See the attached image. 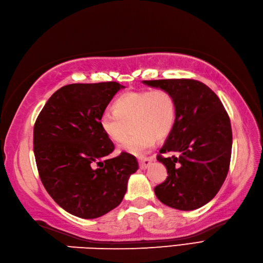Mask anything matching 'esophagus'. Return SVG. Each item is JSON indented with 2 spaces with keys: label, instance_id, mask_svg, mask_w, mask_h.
Returning <instances> with one entry per match:
<instances>
[{
  "label": "esophagus",
  "instance_id": "34e87169",
  "mask_svg": "<svg viewBox=\"0 0 263 263\" xmlns=\"http://www.w3.org/2000/svg\"><path fill=\"white\" fill-rule=\"evenodd\" d=\"M151 162H152V159H151V158H140V159H139L140 169H141V170L147 169V167L150 166Z\"/></svg>",
  "mask_w": 263,
  "mask_h": 263
}]
</instances>
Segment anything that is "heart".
Segmentation results:
<instances>
[{
  "mask_svg": "<svg viewBox=\"0 0 263 263\" xmlns=\"http://www.w3.org/2000/svg\"><path fill=\"white\" fill-rule=\"evenodd\" d=\"M177 118V102L173 94L164 89L127 92L117 99L113 113L104 112L100 126L116 143L123 142L130 125L133 133L121 149L134 156H142L157 140L169 136Z\"/></svg>",
  "mask_w": 263,
  "mask_h": 263,
  "instance_id": "1",
  "label": "heart"
}]
</instances>
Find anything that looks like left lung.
<instances>
[{
  "instance_id": "8db88e82",
  "label": "left lung",
  "mask_w": 263,
  "mask_h": 263,
  "mask_svg": "<svg viewBox=\"0 0 263 263\" xmlns=\"http://www.w3.org/2000/svg\"><path fill=\"white\" fill-rule=\"evenodd\" d=\"M170 91L177 102L173 129L157 159L169 176L154 187L163 204L190 211L220 190L230 166L232 129L223 104L210 87L193 79L143 81ZM165 153L177 156L163 157Z\"/></svg>"
}]
</instances>
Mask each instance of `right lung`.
I'll list each match as a JSON object with an SVG mask.
<instances>
[{"instance_id":"obj_1","label":"right lung","mask_w":263,"mask_h":263,"mask_svg":"<svg viewBox=\"0 0 263 263\" xmlns=\"http://www.w3.org/2000/svg\"><path fill=\"white\" fill-rule=\"evenodd\" d=\"M123 85L118 82L62 86L45 103L33 129V150L45 190L65 211L96 219L123 200L137 158H106L114 144L100 126L105 107Z\"/></svg>"}]
</instances>
